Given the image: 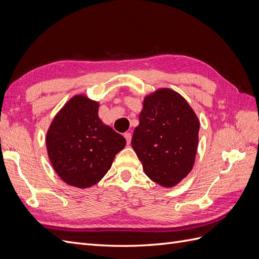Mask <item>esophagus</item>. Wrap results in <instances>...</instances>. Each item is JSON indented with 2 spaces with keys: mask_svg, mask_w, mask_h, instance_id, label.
<instances>
[{
  "mask_svg": "<svg viewBox=\"0 0 259 259\" xmlns=\"http://www.w3.org/2000/svg\"><path fill=\"white\" fill-rule=\"evenodd\" d=\"M124 137H125V139H126V143L130 145L131 144V140H132V134H131V133H128V132L124 133Z\"/></svg>",
  "mask_w": 259,
  "mask_h": 259,
  "instance_id": "34e87169",
  "label": "esophagus"
}]
</instances>
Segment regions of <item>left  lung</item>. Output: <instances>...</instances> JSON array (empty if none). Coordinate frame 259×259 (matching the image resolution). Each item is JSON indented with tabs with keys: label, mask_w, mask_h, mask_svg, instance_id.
Listing matches in <instances>:
<instances>
[{
	"label": "left lung",
	"mask_w": 259,
	"mask_h": 259,
	"mask_svg": "<svg viewBox=\"0 0 259 259\" xmlns=\"http://www.w3.org/2000/svg\"><path fill=\"white\" fill-rule=\"evenodd\" d=\"M200 121L187 100L170 89L144 99L132 147L145 174L162 187L179 184L193 167Z\"/></svg>",
	"instance_id": "obj_1"
}]
</instances>
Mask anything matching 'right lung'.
Instances as JSON below:
<instances>
[{"label": "right lung", "instance_id": "obj_1", "mask_svg": "<svg viewBox=\"0 0 259 259\" xmlns=\"http://www.w3.org/2000/svg\"><path fill=\"white\" fill-rule=\"evenodd\" d=\"M99 103L75 95L55 115L46 133V149L53 168L72 187L90 188L110 169L125 138L98 116Z\"/></svg>", "mask_w": 259, "mask_h": 259}]
</instances>
